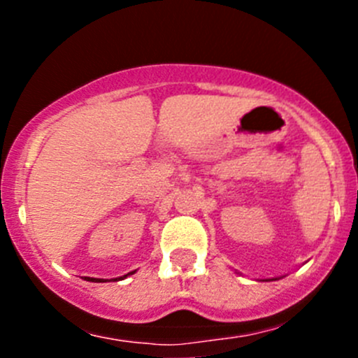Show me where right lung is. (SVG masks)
Wrapping results in <instances>:
<instances>
[{"label":"right lung","mask_w":358,"mask_h":358,"mask_svg":"<svg viewBox=\"0 0 358 358\" xmlns=\"http://www.w3.org/2000/svg\"><path fill=\"white\" fill-rule=\"evenodd\" d=\"M129 273H135V272H129ZM129 273H128V275H129ZM119 279H121V277H119ZM86 280H92V282H106L103 279H93V277H86ZM114 280H117V279H114Z\"/></svg>","instance_id":"obj_1"}]
</instances>
